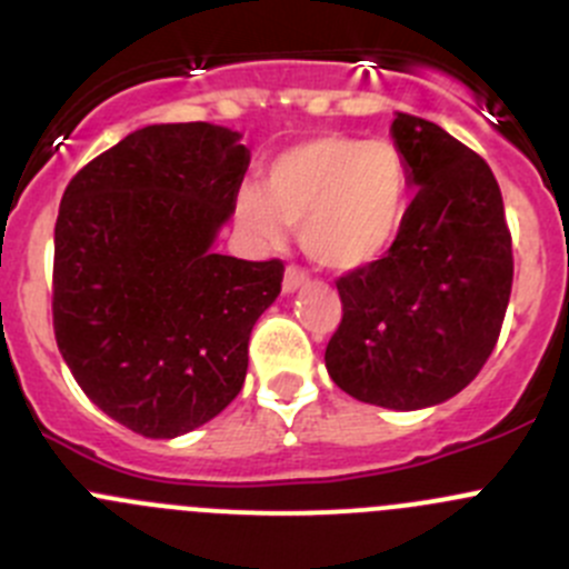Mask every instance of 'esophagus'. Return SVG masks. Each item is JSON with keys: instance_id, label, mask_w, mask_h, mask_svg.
I'll return each instance as SVG.
<instances>
[{"instance_id": "1", "label": "esophagus", "mask_w": 569, "mask_h": 569, "mask_svg": "<svg viewBox=\"0 0 569 569\" xmlns=\"http://www.w3.org/2000/svg\"><path fill=\"white\" fill-rule=\"evenodd\" d=\"M302 283H308V272H306V269L295 267V263H291V267H286V274H283V291H286V295L297 291Z\"/></svg>"}]
</instances>
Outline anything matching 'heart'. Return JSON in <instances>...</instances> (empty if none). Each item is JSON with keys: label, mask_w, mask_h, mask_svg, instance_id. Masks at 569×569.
<instances>
[{"label": "heart", "mask_w": 569, "mask_h": 569, "mask_svg": "<svg viewBox=\"0 0 569 569\" xmlns=\"http://www.w3.org/2000/svg\"><path fill=\"white\" fill-rule=\"evenodd\" d=\"M412 173L391 140L319 134L280 151L261 187L237 192V226L263 248H278L300 228L308 258L349 272L391 248L405 222Z\"/></svg>", "instance_id": "1"}]
</instances>
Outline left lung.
Returning a JSON list of instances; mask_svg holds the SVG:
<instances>
[{
    "mask_svg": "<svg viewBox=\"0 0 569 569\" xmlns=\"http://www.w3.org/2000/svg\"><path fill=\"white\" fill-rule=\"evenodd\" d=\"M393 140L418 192L386 256L336 280L343 317L325 363L355 399L421 410L460 393L496 349L512 295V233L479 153L405 112Z\"/></svg>",
    "mask_w": 569,
    "mask_h": 569,
    "instance_id": "obj_1",
    "label": "left lung"
}]
</instances>
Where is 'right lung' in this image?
I'll use <instances>...</instances> for the list:
<instances>
[{"instance_id": "obj_1", "label": "right lung", "mask_w": 569, "mask_h": 569, "mask_svg": "<svg viewBox=\"0 0 569 569\" xmlns=\"http://www.w3.org/2000/svg\"><path fill=\"white\" fill-rule=\"evenodd\" d=\"M248 164L231 129L146 126L62 192L57 347L84 396L131 432L178 438L242 391L252 325L283 280L280 258L211 250Z\"/></svg>"}]
</instances>
